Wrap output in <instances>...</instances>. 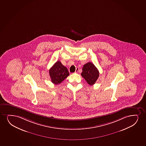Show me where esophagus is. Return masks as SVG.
<instances>
[{"instance_id": "obj_1", "label": "esophagus", "mask_w": 146, "mask_h": 146, "mask_svg": "<svg viewBox=\"0 0 146 146\" xmlns=\"http://www.w3.org/2000/svg\"><path fill=\"white\" fill-rule=\"evenodd\" d=\"M78 70H79V68H76V71H75V72H76V73H77V72H78Z\"/></svg>"}]
</instances>
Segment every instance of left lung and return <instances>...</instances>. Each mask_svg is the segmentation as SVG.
I'll list each match as a JSON object with an SVG mask.
<instances>
[{"label":"left lung","mask_w":146,"mask_h":146,"mask_svg":"<svg viewBox=\"0 0 146 146\" xmlns=\"http://www.w3.org/2000/svg\"><path fill=\"white\" fill-rule=\"evenodd\" d=\"M81 74L89 85H92L99 78V72L93 63L88 62L83 66Z\"/></svg>","instance_id":"1"}]
</instances>
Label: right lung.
<instances>
[{
    "instance_id": "add662e5",
    "label": "right lung",
    "mask_w": 146,
    "mask_h": 146,
    "mask_svg": "<svg viewBox=\"0 0 146 146\" xmlns=\"http://www.w3.org/2000/svg\"><path fill=\"white\" fill-rule=\"evenodd\" d=\"M69 74L67 68L64 66L60 61L56 62L49 70V75L51 81L56 85L60 84Z\"/></svg>"
}]
</instances>
